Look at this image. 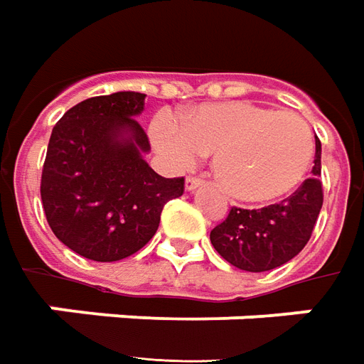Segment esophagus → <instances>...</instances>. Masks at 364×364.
I'll use <instances>...</instances> for the list:
<instances>
[{"instance_id": "1", "label": "esophagus", "mask_w": 364, "mask_h": 364, "mask_svg": "<svg viewBox=\"0 0 364 364\" xmlns=\"http://www.w3.org/2000/svg\"><path fill=\"white\" fill-rule=\"evenodd\" d=\"M203 185V179L200 177H195V175H189L187 179H185V189L187 191H195L197 187Z\"/></svg>"}]
</instances>
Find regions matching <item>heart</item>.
<instances>
[{"label": "heart", "mask_w": 364, "mask_h": 364, "mask_svg": "<svg viewBox=\"0 0 364 364\" xmlns=\"http://www.w3.org/2000/svg\"><path fill=\"white\" fill-rule=\"evenodd\" d=\"M151 138L177 167L215 154L213 169L220 187L246 203L289 195L314 159V136L299 114L252 102L205 104L185 114L183 128L159 116L151 124Z\"/></svg>", "instance_id": "1"}]
</instances>
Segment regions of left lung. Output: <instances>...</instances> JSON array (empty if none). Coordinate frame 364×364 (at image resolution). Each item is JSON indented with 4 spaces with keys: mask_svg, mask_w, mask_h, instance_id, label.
<instances>
[{
    "mask_svg": "<svg viewBox=\"0 0 364 364\" xmlns=\"http://www.w3.org/2000/svg\"><path fill=\"white\" fill-rule=\"evenodd\" d=\"M311 177L288 199L262 208L232 207L210 230V244L228 264L246 272H268L304 250L323 205L321 141L315 139Z\"/></svg>",
    "mask_w": 364,
    "mask_h": 364,
    "instance_id": "8db88e82",
    "label": "left lung"
}]
</instances>
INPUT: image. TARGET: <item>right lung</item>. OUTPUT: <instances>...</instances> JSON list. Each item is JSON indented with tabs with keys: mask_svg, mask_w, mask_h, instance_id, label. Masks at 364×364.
Masks as SVG:
<instances>
[{
	"mask_svg": "<svg viewBox=\"0 0 364 364\" xmlns=\"http://www.w3.org/2000/svg\"><path fill=\"white\" fill-rule=\"evenodd\" d=\"M146 94L114 92L76 104L55 124L41 175L43 210L60 242L96 262L144 248L165 203L185 179L157 175L144 161L149 139L136 120Z\"/></svg>",
	"mask_w": 364,
	"mask_h": 364,
	"instance_id": "right-lung-1",
	"label": "right lung"
}]
</instances>
